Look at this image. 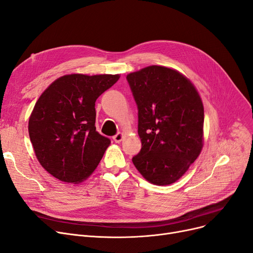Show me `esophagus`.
<instances>
[{"label": "esophagus", "mask_w": 253, "mask_h": 253, "mask_svg": "<svg viewBox=\"0 0 253 253\" xmlns=\"http://www.w3.org/2000/svg\"><path fill=\"white\" fill-rule=\"evenodd\" d=\"M123 137H124V135H123V133H117L116 135H114V140L116 141V142H120L121 140L123 139Z\"/></svg>", "instance_id": "esophagus-1"}]
</instances>
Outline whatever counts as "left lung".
<instances>
[{
  "label": "left lung",
  "mask_w": 253,
  "mask_h": 253,
  "mask_svg": "<svg viewBox=\"0 0 253 253\" xmlns=\"http://www.w3.org/2000/svg\"><path fill=\"white\" fill-rule=\"evenodd\" d=\"M138 109L140 152L136 169L152 184L178 181L204 146V105L194 84L179 71L152 65L127 75Z\"/></svg>",
  "instance_id": "obj_1"
}]
</instances>
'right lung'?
<instances>
[{
    "label": "right lung",
    "mask_w": 253,
    "mask_h": 253,
    "mask_svg": "<svg viewBox=\"0 0 253 253\" xmlns=\"http://www.w3.org/2000/svg\"><path fill=\"white\" fill-rule=\"evenodd\" d=\"M120 74H68L48 85L29 119L35 155L46 171L79 184L96 169L111 139L96 131L95 102Z\"/></svg>",
    "instance_id": "obj_1"
}]
</instances>
